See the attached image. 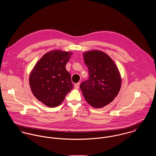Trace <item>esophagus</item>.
Masks as SVG:
<instances>
[{"label": "esophagus", "instance_id": "obj_1", "mask_svg": "<svg viewBox=\"0 0 156 156\" xmlns=\"http://www.w3.org/2000/svg\"><path fill=\"white\" fill-rule=\"evenodd\" d=\"M80 83H78L75 84V88H76V89H78V88L80 87Z\"/></svg>", "mask_w": 156, "mask_h": 156}]
</instances>
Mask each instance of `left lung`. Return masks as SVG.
<instances>
[{
  "label": "left lung",
  "mask_w": 156,
  "mask_h": 156,
  "mask_svg": "<svg viewBox=\"0 0 156 156\" xmlns=\"http://www.w3.org/2000/svg\"><path fill=\"white\" fill-rule=\"evenodd\" d=\"M83 58L89 77L81 84L80 88L88 104L95 108H102L110 104L120 91V72L112 58L101 51L84 52Z\"/></svg>",
  "instance_id": "8db88e82"
}]
</instances>
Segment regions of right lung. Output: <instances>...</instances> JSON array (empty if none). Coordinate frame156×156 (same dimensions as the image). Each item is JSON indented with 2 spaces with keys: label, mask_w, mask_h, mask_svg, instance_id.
<instances>
[{
  "label": "right lung",
  "mask_w": 156,
  "mask_h": 156,
  "mask_svg": "<svg viewBox=\"0 0 156 156\" xmlns=\"http://www.w3.org/2000/svg\"><path fill=\"white\" fill-rule=\"evenodd\" d=\"M72 52L53 50L45 54L30 72L29 85L35 98L48 107L62 104L73 88L66 65Z\"/></svg>",
  "instance_id": "obj_1"
}]
</instances>
